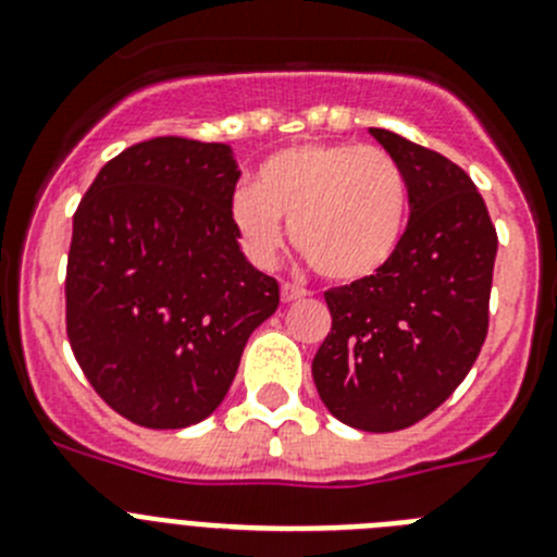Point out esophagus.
<instances>
[{
  "mask_svg": "<svg viewBox=\"0 0 557 557\" xmlns=\"http://www.w3.org/2000/svg\"><path fill=\"white\" fill-rule=\"evenodd\" d=\"M300 298H306L304 287H298V284H289V282L282 284V300H284V304H293V300H300Z\"/></svg>",
  "mask_w": 557,
  "mask_h": 557,
  "instance_id": "1",
  "label": "esophagus"
}]
</instances>
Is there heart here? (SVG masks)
<instances>
[{
  "label": "heart",
  "mask_w": 557,
  "mask_h": 557,
  "mask_svg": "<svg viewBox=\"0 0 557 557\" xmlns=\"http://www.w3.org/2000/svg\"><path fill=\"white\" fill-rule=\"evenodd\" d=\"M228 215L253 262H275L289 218L293 243L325 278L361 282L395 257L406 232L408 187L384 149L298 143L259 165L257 185L232 193Z\"/></svg>",
  "instance_id": "obj_1"
}]
</instances>
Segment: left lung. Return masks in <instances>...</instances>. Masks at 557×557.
<instances>
[{"instance_id":"8db88e82","label":"left lung","mask_w":557,"mask_h":557,"mask_svg":"<svg viewBox=\"0 0 557 557\" xmlns=\"http://www.w3.org/2000/svg\"><path fill=\"white\" fill-rule=\"evenodd\" d=\"M370 135L403 168L411 215L379 273L325 293L334 323L312 379L336 420L389 433L431 414L475 364L497 232L456 162L389 129Z\"/></svg>"}]
</instances>
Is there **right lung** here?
I'll return each instance as SVG.
<instances>
[{"label":"right lung","instance_id":"right-lung-1","mask_svg":"<svg viewBox=\"0 0 557 557\" xmlns=\"http://www.w3.org/2000/svg\"><path fill=\"white\" fill-rule=\"evenodd\" d=\"M226 143L154 137L112 157L76 207L69 342L121 417L171 431L223 403L278 282L245 259Z\"/></svg>","mask_w":557,"mask_h":557}]
</instances>
